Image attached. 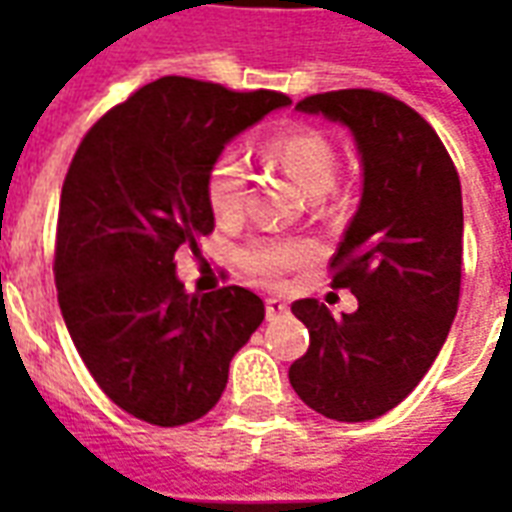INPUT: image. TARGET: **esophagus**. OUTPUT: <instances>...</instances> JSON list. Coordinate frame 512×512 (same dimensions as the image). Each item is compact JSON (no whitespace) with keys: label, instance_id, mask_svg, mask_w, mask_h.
<instances>
[{"label":"esophagus","instance_id":"esophagus-1","mask_svg":"<svg viewBox=\"0 0 512 512\" xmlns=\"http://www.w3.org/2000/svg\"><path fill=\"white\" fill-rule=\"evenodd\" d=\"M264 308H267V319H278V316H283V313H289L286 302L275 300V297H270V300L264 302Z\"/></svg>","mask_w":512,"mask_h":512}]
</instances>
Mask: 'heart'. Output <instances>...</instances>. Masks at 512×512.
Masks as SVG:
<instances>
[{
	"instance_id": "obj_1",
	"label": "heart",
	"mask_w": 512,
	"mask_h": 512,
	"mask_svg": "<svg viewBox=\"0 0 512 512\" xmlns=\"http://www.w3.org/2000/svg\"><path fill=\"white\" fill-rule=\"evenodd\" d=\"M264 155L281 166L305 193L327 199L333 193L338 174V147L324 130L311 125H286L264 141ZM207 204L220 223H234L245 212L248 169L240 152L226 149L212 160L207 171ZM313 248L292 237H259L248 242L240 253V264L253 278L278 283L286 272L308 264Z\"/></svg>"
}]
</instances>
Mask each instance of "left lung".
Wrapping results in <instances>:
<instances>
[{"label": "left lung", "mask_w": 512, "mask_h": 512, "mask_svg": "<svg viewBox=\"0 0 512 512\" xmlns=\"http://www.w3.org/2000/svg\"><path fill=\"white\" fill-rule=\"evenodd\" d=\"M352 130L363 199L335 251L333 286L357 311L335 319L319 300L294 316L311 346L289 382L313 412L338 423L382 417L434 365L461 294L464 204L445 144L414 108L374 89H338L297 103Z\"/></svg>", "instance_id": "left-lung-1"}]
</instances>
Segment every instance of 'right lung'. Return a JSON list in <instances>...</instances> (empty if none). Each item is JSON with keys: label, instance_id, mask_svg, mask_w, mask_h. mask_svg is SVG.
I'll list each match as a JSON object with an SVG mask.
<instances>
[{"label": "right lung", "instance_id": "right-lung-1", "mask_svg": "<svg viewBox=\"0 0 512 512\" xmlns=\"http://www.w3.org/2000/svg\"><path fill=\"white\" fill-rule=\"evenodd\" d=\"M292 100L166 76L89 128L59 199L67 333L100 390L144 423L185 425L218 404L229 363L264 322L242 286L188 294L174 253L215 229L207 171L231 138Z\"/></svg>", "mask_w": 512, "mask_h": 512}]
</instances>
